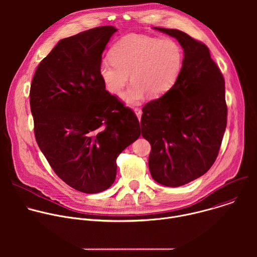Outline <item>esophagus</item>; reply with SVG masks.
<instances>
[{"mask_svg": "<svg viewBox=\"0 0 257 257\" xmlns=\"http://www.w3.org/2000/svg\"><path fill=\"white\" fill-rule=\"evenodd\" d=\"M134 112H135V114H136V116H137L138 120L140 121V119H141V115H142V111H141L140 108H138V107H135V108H134Z\"/></svg>", "mask_w": 257, "mask_h": 257, "instance_id": "1", "label": "esophagus"}]
</instances>
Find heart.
Masks as SVG:
<instances>
[{
	"instance_id": "heart-1",
	"label": "heart",
	"mask_w": 257,
	"mask_h": 257,
	"mask_svg": "<svg viewBox=\"0 0 257 257\" xmlns=\"http://www.w3.org/2000/svg\"><path fill=\"white\" fill-rule=\"evenodd\" d=\"M112 61L103 60L99 75L106 89L120 94L130 80L132 84L123 94L124 101L135 105L148 94L160 98L177 84L184 66V51L172 39L130 34L121 39L109 53Z\"/></svg>"
}]
</instances>
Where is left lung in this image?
Returning <instances> with one entry per match:
<instances>
[{
    "mask_svg": "<svg viewBox=\"0 0 257 257\" xmlns=\"http://www.w3.org/2000/svg\"><path fill=\"white\" fill-rule=\"evenodd\" d=\"M155 29L179 42L184 66L172 90L143 106L141 134L152 145L154 180L178 187L204 175L216 160L227 126L225 79L203 43L178 29Z\"/></svg>",
    "mask_w": 257,
    "mask_h": 257,
    "instance_id": "8db88e82",
    "label": "left lung"
}]
</instances>
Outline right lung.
I'll list each match as a JSON object with an SVG mask.
<instances>
[{"label": "right lung", "instance_id": "add662e5", "mask_svg": "<svg viewBox=\"0 0 257 257\" xmlns=\"http://www.w3.org/2000/svg\"><path fill=\"white\" fill-rule=\"evenodd\" d=\"M114 26L61 40L40 63L30 86L36 142L66 184L92 194L113 185L119 155L140 136L131 108L105 90L101 55Z\"/></svg>", "mask_w": 257, "mask_h": 257}]
</instances>
